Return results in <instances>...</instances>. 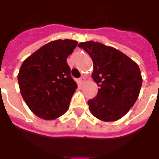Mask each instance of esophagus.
<instances>
[{
	"mask_svg": "<svg viewBox=\"0 0 159 159\" xmlns=\"http://www.w3.org/2000/svg\"><path fill=\"white\" fill-rule=\"evenodd\" d=\"M77 82H78V83H79L80 85H82L83 84V82H84V77H81V78H79Z\"/></svg>",
	"mask_w": 159,
	"mask_h": 159,
	"instance_id": "34e87169",
	"label": "esophagus"
}]
</instances>
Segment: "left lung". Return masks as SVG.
Instances as JSON below:
<instances>
[{
  "instance_id": "obj_1",
  "label": "left lung",
  "mask_w": 159,
  "mask_h": 159,
  "mask_svg": "<svg viewBox=\"0 0 159 159\" xmlns=\"http://www.w3.org/2000/svg\"><path fill=\"white\" fill-rule=\"evenodd\" d=\"M78 47L92 57V77L99 87L97 97L87 102L91 113L102 121L118 120L139 95L143 79L138 64L118 49L98 42H82Z\"/></svg>"
}]
</instances>
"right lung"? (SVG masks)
<instances>
[{"label": "right lung", "mask_w": 159, "mask_h": 159, "mask_svg": "<svg viewBox=\"0 0 159 159\" xmlns=\"http://www.w3.org/2000/svg\"><path fill=\"white\" fill-rule=\"evenodd\" d=\"M77 42L57 39L46 43L23 62L19 87L26 105L38 117L51 120L69 107L77 85L71 77L67 58Z\"/></svg>", "instance_id": "obj_1"}]
</instances>
